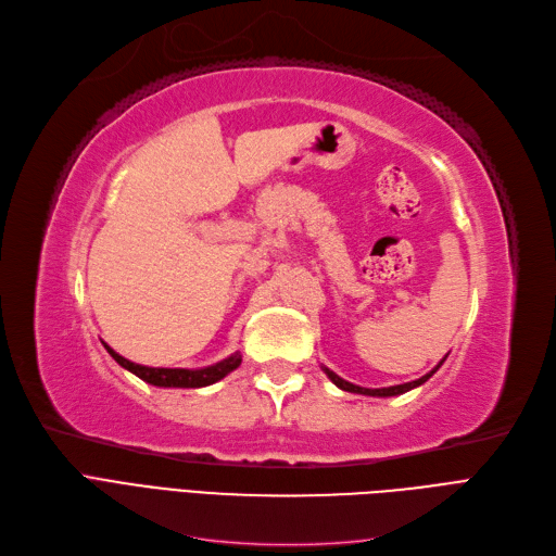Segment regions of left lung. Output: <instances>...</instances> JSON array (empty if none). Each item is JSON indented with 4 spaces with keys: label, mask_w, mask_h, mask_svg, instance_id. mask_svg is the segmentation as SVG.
Masks as SVG:
<instances>
[{
    "label": "left lung",
    "mask_w": 556,
    "mask_h": 556,
    "mask_svg": "<svg viewBox=\"0 0 556 556\" xmlns=\"http://www.w3.org/2000/svg\"><path fill=\"white\" fill-rule=\"evenodd\" d=\"M446 361V356L439 361V366L437 368H432L428 375H424L420 379H414V381H407V384H397V387H389V389H363V387H356V384H352V381H344L342 377H338L333 370H329V368H324L321 366V370L327 372V377L333 381V384L338 387V389H342V391H350V393H361V395H372V397H391V395H400V393H407V391H412V389H416V387H420V384H426V381L442 368V363Z\"/></svg>",
    "instance_id": "left-lung-1"
}]
</instances>
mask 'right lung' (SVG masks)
Segmentation results:
<instances>
[{"instance_id":"right-lung-1","label":"right lung","mask_w":556,"mask_h":556,"mask_svg":"<svg viewBox=\"0 0 556 556\" xmlns=\"http://www.w3.org/2000/svg\"><path fill=\"white\" fill-rule=\"evenodd\" d=\"M105 350L114 361L119 363L122 368H126L132 375H138L142 381H147V384L163 387V389H202V387H208V384H216L218 379H223L225 375L237 370L239 363H241V354L235 352L232 356H227V358L214 363V366H206V368H200V370L149 368V366H140V363H132V361L119 356L112 348H108V344H105Z\"/></svg>"}]
</instances>
